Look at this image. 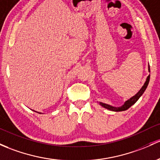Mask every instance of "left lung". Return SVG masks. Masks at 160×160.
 I'll list each match as a JSON object with an SVG mask.
<instances>
[{
    "label": "left lung",
    "mask_w": 160,
    "mask_h": 160,
    "mask_svg": "<svg viewBox=\"0 0 160 160\" xmlns=\"http://www.w3.org/2000/svg\"><path fill=\"white\" fill-rule=\"evenodd\" d=\"M148 70H149V72H150V70H149V68H148ZM149 78H150V74L147 77L146 82L144 83V84L142 87V88L139 90V92H138L137 94H135L133 97H132L131 98H129V100H127V101H125V102L123 103V105H122L121 107H112V106L109 105V104H107V103H104V102H100V105L102 106V107H104V108L107 109V110H111V111H115V112H120V111H124V110H128L129 107H132V106L133 105V104L135 103L138 100H139V97L143 94L144 91H145L146 89H147L148 84H149Z\"/></svg>",
    "instance_id": "8db88e82"
}]
</instances>
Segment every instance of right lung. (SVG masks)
<instances>
[{
  "instance_id": "right-lung-1",
  "label": "right lung",
  "mask_w": 160,
  "mask_h": 160,
  "mask_svg": "<svg viewBox=\"0 0 160 160\" xmlns=\"http://www.w3.org/2000/svg\"><path fill=\"white\" fill-rule=\"evenodd\" d=\"M35 112H36V111H35Z\"/></svg>"
}]
</instances>
